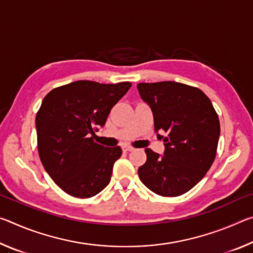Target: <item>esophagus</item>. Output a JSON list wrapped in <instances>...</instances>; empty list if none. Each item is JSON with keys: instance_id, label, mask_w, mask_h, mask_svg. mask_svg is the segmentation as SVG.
I'll return each mask as SVG.
<instances>
[{"instance_id": "34e87169", "label": "esophagus", "mask_w": 253, "mask_h": 253, "mask_svg": "<svg viewBox=\"0 0 253 253\" xmlns=\"http://www.w3.org/2000/svg\"><path fill=\"white\" fill-rule=\"evenodd\" d=\"M123 151L124 152H131V151H134V148L129 146V145H125V146L123 147Z\"/></svg>"}]
</instances>
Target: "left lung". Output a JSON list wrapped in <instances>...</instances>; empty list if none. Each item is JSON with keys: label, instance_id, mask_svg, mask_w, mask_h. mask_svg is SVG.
I'll use <instances>...</instances> for the list:
<instances>
[{"label": "left lung", "instance_id": "left-lung-1", "mask_svg": "<svg viewBox=\"0 0 253 253\" xmlns=\"http://www.w3.org/2000/svg\"><path fill=\"white\" fill-rule=\"evenodd\" d=\"M151 107L157 137L164 138V155L145 148L146 163L138 169L140 181L154 193L178 196L195 186L213 164L220 122L211 100L199 88L175 83L137 84ZM165 131L164 137L158 134Z\"/></svg>", "mask_w": 253, "mask_h": 253}]
</instances>
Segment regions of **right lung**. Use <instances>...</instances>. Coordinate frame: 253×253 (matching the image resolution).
Wrapping results in <instances>:
<instances>
[{
  "instance_id": "right-lung-1",
  "label": "right lung",
  "mask_w": 253,
  "mask_h": 253,
  "mask_svg": "<svg viewBox=\"0 0 253 253\" xmlns=\"http://www.w3.org/2000/svg\"><path fill=\"white\" fill-rule=\"evenodd\" d=\"M130 87L127 81L79 80L53 89L42 100L36 117L40 160L66 193L87 199L109 184L122 148L97 144L92 135L104 127L111 108Z\"/></svg>"
}]
</instances>
